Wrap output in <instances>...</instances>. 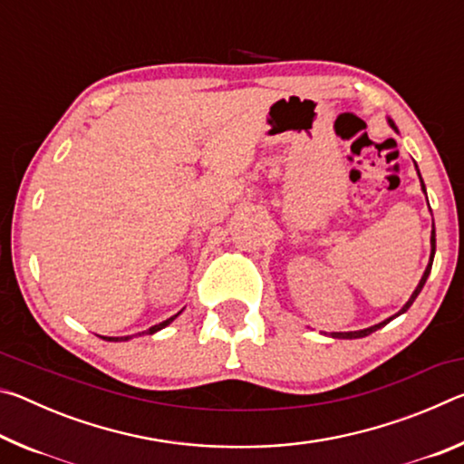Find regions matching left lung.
Returning a JSON list of instances; mask_svg holds the SVG:
<instances>
[{"mask_svg":"<svg viewBox=\"0 0 464 464\" xmlns=\"http://www.w3.org/2000/svg\"><path fill=\"white\" fill-rule=\"evenodd\" d=\"M389 124L392 129L397 130V127H395V122H392L391 119H389ZM418 168V166H415ZM418 176H420V169H418ZM420 182H421V190L426 192V186H423V179H421V176H420ZM430 243H431V254H430V262H428V268H426V272H423V276H421V280H420V285L415 286V290H413V295L410 296V301H407L405 304H403V309L397 313V315H392V317H389V319H384V321H381V324H376V325H372V327H366V329H360V332H334L332 334V337H337V340H356V337H364V335H368V334H372V332H376V329H381L382 325H387L391 319H395V317H399L401 315V313H405L407 309L411 307L413 304V301L415 298H418V295L421 293V288H423V285H426V280H428V276H430V270H431V262H434V254H436V229H434V225H431V239H430Z\"/></svg>","mask_w":464,"mask_h":464,"instance_id":"obj_1","label":"left lung"}]
</instances>
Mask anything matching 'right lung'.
Wrapping results in <instances>:
<instances>
[{
    "instance_id": "1",
    "label": "right lung",
    "mask_w": 464,
    "mask_h": 464,
    "mask_svg": "<svg viewBox=\"0 0 464 464\" xmlns=\"http://www.w3.org/2000/svg\"><path fill=\"white\" fill-rule=\"evenodd\" d=\"M179 313H182V311H179ZM179 313H176L174 317H169V319H166V321H161V324H157V325H153V327H149L145 334H155V332H160V329H163L166 325H169L171 321H174V319L179 315ZM139 335H140V334H139ZM102 340H108V342H127V340H130V335H124V337H102Z\"/></svg>"
}]
</instances>
